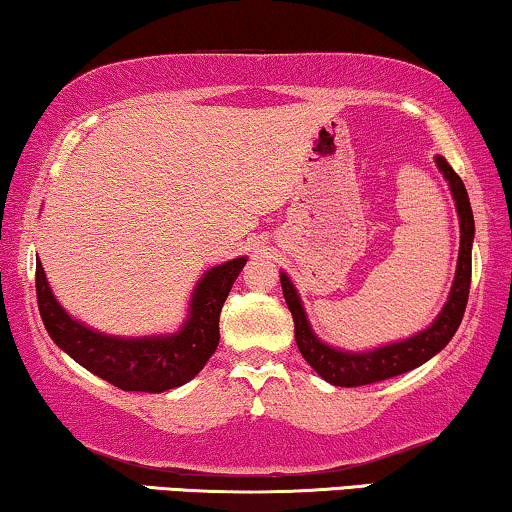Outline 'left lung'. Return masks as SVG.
<instances>
[{"label":"left lung","instance_id":"obj_1","mask_svg":"<svg viewBox=\"0 0 512 512\" xmlns=\"http://www.w3.org/2000/svg\"><path fill=\"white\" fill-rule=\"evenodd\" d=\"M440 172L445 174V179L450 181L452 195L457 200V212H459V228H461V247H459V263H457V275H454V284L450 291V300H447L443 312L438 314V319L426 328V331L412 335V338L403 342H394V345L373 349V352H340L324 345L317 340V335L312 333L307 317L300 305V298L289 277L282 272V291L284 300L289 305L293 326H296V345L303 354V359L324 377L326 382L335 384V387H361V384H373L389 380V377L403 375L408 370L422 366L424 361H429L433 354H438L447 342L452 340V335L457 333V328L464 319V310L468 303V289H471V247H473V209L468 202V193L464 181L457 172L452 170V165L447 163L443 156L436 158Z\"/></svg>","mask_w":512,"mask_h":512}]
</instances>
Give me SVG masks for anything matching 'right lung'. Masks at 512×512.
<instances>
[{"label": "right lung", "mask_w": 512, "mask_h": 512, "mask_svg": "<svg viewBox=\"0 0 512 512\" xmlns=\"http://www.w3.org/2000/svg\"><path fill=\"white\" fill-rule=\"evenodd\" d=\"M244 263L247 258H233L209 270L193 293L184 328L160 338H111L74 321L53 298L41 263H37V303L48 335L76 363L123 391L160 394L193 380L214 354L221 307Z\"/></svg>", "instance_id": "1"}]
</instances>
